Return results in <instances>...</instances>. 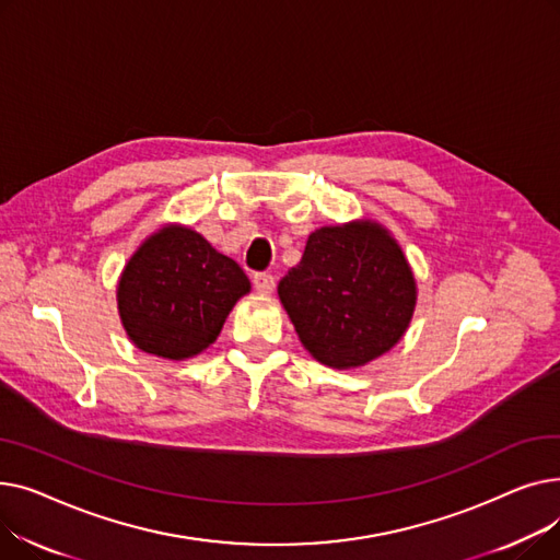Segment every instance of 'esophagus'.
Masks as SVG:
<instances>
[{
    "mask_svg": "<svg viewBox=\"0 0 560 560\" xmlns=\"http://www.w3.org/2000/svg\"><path fill=\"white\" fill-rule=\"evenodd\" d=\"M252 281H254V288L260 292V295H270V292L275 290V277L268 275V272H256Z\"/></svg>",
    "mask_w": 560,
    "mask_h": 560,
    "instance_id": "34e87169",
    "label": "esophagus"
}]
</instances>
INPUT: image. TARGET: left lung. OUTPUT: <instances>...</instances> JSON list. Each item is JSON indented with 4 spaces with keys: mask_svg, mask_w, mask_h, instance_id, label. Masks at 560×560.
I'll return each instance as SVG.
<instances>
[{
    "mask_svg": "<svg viewBox=\"0 0 560 560\" xmlns=\"http://www.w3.org/2000/svg\"><path fill=\"white\" fill-rule=\"evenodd\" d=\"M279 300L308 354L349 370L401 340L418 285L390 231L357 220L308 235L300 265L279 281Z\"/></svg>",
    "mask_w": 560,
    "mask_h": 560,
    "instance_id": "1",
    "label": "left lung"
}]
</instances>
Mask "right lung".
Here are the masks:
<instances>
[{
  "instance_id": "obj_1",
  "label": "right lung",
  "mask_w": 560,
  "mask_h": 560,
  "mask_svg": "<svg viewBox=\"0 0 560 560\" xmlns=\"http://www.w3.org/2000/svg\"><path fill=\"white\" fill-rule=\"evenodd\" d=\"M249 288L241 265L201 233L165 224L125 265L117 311L129 340L144 354L184 361L215 342Z\"/></svg>"
}]
</instances>
